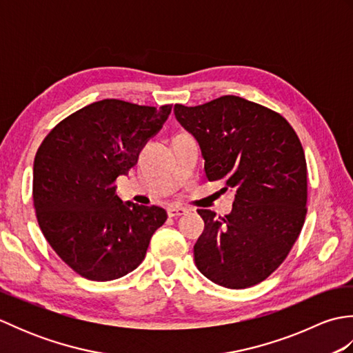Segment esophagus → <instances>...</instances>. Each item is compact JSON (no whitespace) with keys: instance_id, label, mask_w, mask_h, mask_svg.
<instances>
[{"instance_id":"34e87169","label":"esophagus","mask_w":353,"mask_h":353,"mask_svg":"<svg viewBox=\"0 0 353 353\" xmlns=\"http://www.w3.org/2000/svg\"><path fill=\"white\" fill-rule=\"evenodd\" d=\"M167 212H168V216H181V215H185L186 212H188V209L179 208V206H170L167 209Z\"/></svg>"}]
</instances>
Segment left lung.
Returning a JSON list of instances; mask_svg holds the SVG:
<instances>
[{
    "mask_svg": "<svg viewBox=\"0 0 353 353\" xmlns=\"http://www.w3.org/2000/svg\"><path fill=\"white\" fill-rule=\"evenodd\" d=\"M197 139L209 182L234 188V209H197L205 230L194 245L200 273L221 287L262 282L288 256L306 216V159L294 129L277 112L223 95L200 106H174Z\"/></svg>",
    "mask_w": 353,
    "mask_h": 353,
    "instance_id": "1",
    "label": "left lung"
}]
</instances>
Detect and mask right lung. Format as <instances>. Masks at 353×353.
Returning a JSON list of instances; mask_svg holds the SVG:
<instances>
[{
  "mask_svg": "<svg viewBox=\"0 0 353 353\" xmlns=\"http://www.w3.org/2000/svg\"><path fill=\"white\" fill-rule=\"evenodd\" d=\"M170 114L171 104L156 109L115 99L95 101L59 123L37 150V223L59 258L89 281L133 272L167 220L163 208L124 203L114 182L138 162Z\"/></svg>",
  "mask_w": 353,
  "mask_h": 353,
  "instance_id": "add662e5",
  "label": "right lung"
}]
</instances>
